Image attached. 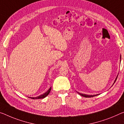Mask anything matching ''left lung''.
Here are the masks:
<instances>
[{"label":"left lung","mask_w":124,"mask_h":124,"mask_svg":"<svg viewBox=\"0 0 124 124\" xmlns=\"http://www.w3.org/2000/svg\"><path fill=\"white\" fill-rule=\"evenodd\" d=\"M121 55H120V62H121ZM117 76H118V75H117ZM117 77L116 78V79H115V81H114V84L115 83L116 80V79H117ZM114 84H113V85H114ZM77 93H78V94H79V95H80L81 96H83V97H85V98H91V97H94V96H97V95H99V94H96V95H87V94H81V93H79V92H77Z\"/></svg>","instance_id":"8db88e82"}]
</instances>
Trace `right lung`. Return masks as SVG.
Here are the masks:
<instances>
[{"instance_id":"right-lung-1","label":"right lung","mask_w":124,"mask_h":124,"mask_svg":"<svg viewBox=\"0 0 124 124\" xmlns=\"http://www.w3.org/2000/svg\"><path fill=\"white\" fill-rule=\"evenodd\" d=\"M51 87H50V88L49 89V90H47V91H46V92L44 93L43 94L39 95V96H36V97H28V98H31V99H43V98H45V97H46V96H47V95H49V93H50V91H51Z\"/></svg>"}]
</instances>
